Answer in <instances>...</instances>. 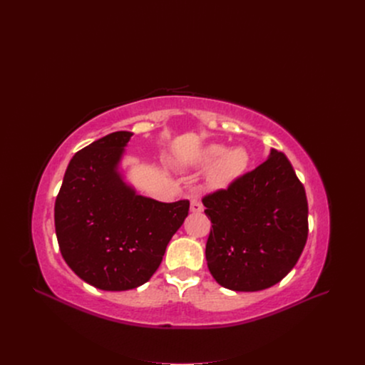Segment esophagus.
<instances>
[{
	"label": "esophagus",
	"instance_id": "obj_1",
	"mask_svg": "<svg viewBox=\"0 0 365 365\" xmlns=\"http://www.w3.org/2000/svg\"><path fill=\"white\" fill-rule=\"evenodd\" d=\"M190 211L195 212V214H200L203 211V205L200 200L197 199H192L190 200Z\"/></svg>",
	"mask_w": 365,
	"mask_h": 365
}]
</instances>
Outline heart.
I'll use <instances>...</instances> for the list:
<instances>
[{"label": "heart", "instance_id": "b5f03b06", "mask_svg": "<svg viewBox=\"0 0 365 365\" xmlns=\"http://www.w3.org/2000/svg\"><path fill=\"white\" fill-rule=\"evenodd\" d=\"M214 164L207 173V183L214 189H222L234 183L248 166V153L242 147L227 150L224 144L205 145L193 162L195 168L206 169Z\"/></svg>", "mask_w": 365, "mask_h": 365}]
</instances>
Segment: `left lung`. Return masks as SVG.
Segmentation results:
<instances>
[{"label":"left lung","instance_id":"left-lung-1","mask_svg":"<svg viewBox=\"0 0 365 365\" xmlns=\"http://www.w3.org/2000/svg\"><path fill=\"white\" fill-rule=\"evenodd\" d=\"M202 202L212 222L207 269L222 287L258 292L294 267L307 240V200L283 153L272 148L264 163Z\"/></svg>","mask_w":365,"mask_h":365}]
</instances>
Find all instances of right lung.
<instances>
[{"mask_svg":"<svg viewBox=\"0 0 365 365\" xmlns=\"http://www.w3.org/2000/svg\"><path fill=\"white\" fill-rule=\"evenodd\" d=\"M133 133L115 131L79 150L55 203V227L66 264L91 286L135 289L159 269L189 212V200L141 196L118 172Z\"/></svg>","mask_w":365,"mask_h":365,"instance_id":"right-lung-1","label":"right lung"}]
</instances>
